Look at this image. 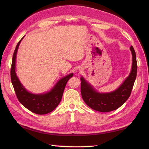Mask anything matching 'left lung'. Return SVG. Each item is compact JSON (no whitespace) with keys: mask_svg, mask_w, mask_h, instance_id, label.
<instances>
[{"mask_svg":"<svg viewBox=\"0 0 149 149\" xmlns=\"http://www.w3.org/2000/svg\"><path fill=\"white\" fill-rule=\"evenodd\" d=\"M132 53V67L129 76L122 84L113 91L100 93L82 76L80 79L81 92L84 102L97 111L109 112L118 109L130 96L137 74L136 56L133 47H130Z\"/></svg>","mask_w":149,"mask_h":149,"instance_id":"obj_1","label":"left lung"}]
</instances>
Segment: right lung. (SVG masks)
<instances>
[{
    "label": "right lung",
    "instance_id": "obj_1",
    "mask_svg": "<svg viewBox=\"0 0 149 149\" xmlns=\"http://www.w3.org/2000/svg\"><path fill=\"white\" fill-rule=\"evenodd\" d=\"M22 39L18 43L13 56L11 68V83L19 102L22 105L34 113L38 115H45L52 111L59 105L62 99L66 84L70 78L74 75V74L71 73L60 79L51 90L45 93L36 94L29 92L22 84L16 73L17 51Z\"/></svg>",
    "mask_w": 149,
    "mask_h": 149
}]
</instances>
